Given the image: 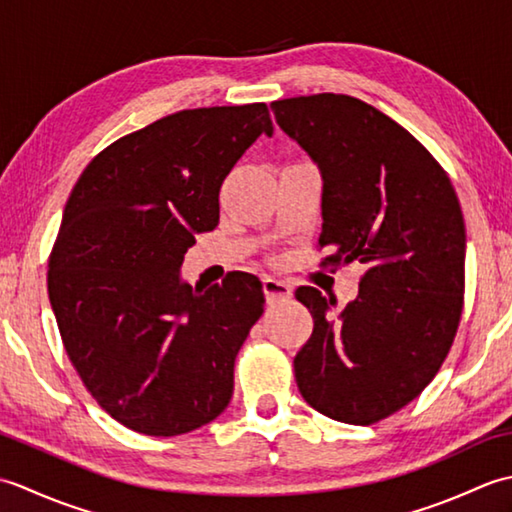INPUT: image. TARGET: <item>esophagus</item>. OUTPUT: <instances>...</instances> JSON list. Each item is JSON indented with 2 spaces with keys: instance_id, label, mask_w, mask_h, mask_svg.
Returning a JSON list of instances; mask_svg holds the SVG:
<instances>
[{
  "instance_id": "esophagus-1",
  "label": "esophagus",
  "mask_w": 512,
  "mask_h": 512,
  "mask_svg": "<svg viewBox=\"0 0 512 512\" xmlns=\"http://www.w3.org/2000/svg\"><path fill=\"white\" fill-rule=\"evenodd\" d=\"M264 295L268 301H279V299H288L292 295L290 284H286L284 279L277 277H264Z\"/></svg>"
}]
</instances>
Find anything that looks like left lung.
<instances>
[{
    "instance_id": "obj_1",
    "label": "left lung",
    "mask_w": 512,
    "mask_h": 512,
    "mask_svg": "<svg viewBox=\"0 0 512 512\" xmlns=\"http://www.w3.org/2000/svg\"><path fill=\"white\" fill-rule=\"evenodd\" d=\"M323 178L321 266L358 262L343 310L317 288L295 297L314 319L295 356L301 396L323 416L374 424L422 394L447 358L464 308V217L447 171L376 107L347 94L270 103Z\"/></svg>"
}]
</instances>
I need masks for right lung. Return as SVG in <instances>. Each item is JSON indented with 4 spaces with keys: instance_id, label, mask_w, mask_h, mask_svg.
I'll list each match as a JSON object with an SVG mask.
<instances>
[{
    "instance_id": "add662e5",
    "label": "right lung",
    "mask_w": 512,
    "mask_h": 512,
    "mask_svg": "<svg viewBox=\"0 0 512 512\" xmlns=\"http://www.w3.org/2000/svg\"><path fill=\"white\" fill-rule=\"evenodd\" d=\"M262 134L273 136L266 103L182 110L114 140L74 184L48 295L76 374L127 429L182 436L231 402L262 281L235 270L200 290L178 270L193 235L220 222L222 182Z\"/></svg>"
}]
</instances>
